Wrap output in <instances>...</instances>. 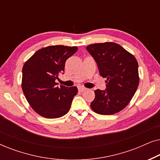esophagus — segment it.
Instances as JSON below:
<instances>
[{
  "instance_id": "esophagus-1",
  "label": "esophagus",
  "mask_w": 160,
  "mask_h": 160,
  "mask_svg": "<svg viewBox=\"0 0 160 160\" xmlns=\"http://www.w3.org/2000/svg\"><path fill=\"white\" fill-rule=\"evenodd\" d=\"M78 91H79V92H84V91L86 90L87 88H85V87H84L80 86V87H78Z\"/></svg>"
}]
</instances>
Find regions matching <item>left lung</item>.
<instances>
[{
  "label": "left lung",
  "mask_w": 160,
  "mask_h": 160,
  "mask_svg": "<svg viewBox=\"0 0 160 160\" xmlns=\"http://www.w3.org/2000/svg\"><path fill=\"white\" fill-rule=\"evenodd\" d=\"M87 50L97 62L100 75L106 78V89L95 90L91 108L102 115L119 112L128 106L139 84L138 64L135 57L113 42L94 43Z\"/></svg>",
  "instance_id": "8db88e82"
}]
</instances>
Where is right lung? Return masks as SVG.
Returning a JSON list of instances; mask_svg holds the SVG:
<instances>
[{
    "instance_id": "obj_1",
    "label": "right lung",
    "mask_w": 160,
    "mask_h": 160,
    "mask_svg": "<svg viewBox=\"0 0 160 160\" xmlns=\"http://www.w3.org/2000/svg\"><path fill=\"white\" fill-rule=\"evenodd\" d=\"M77 50L76 47L49 46L37 51L24 65L22 88L39 115L54 119L68 112L77 87H58L55 80L59 73H64L65 62Z\"/></svg>"
}]
</instances>
